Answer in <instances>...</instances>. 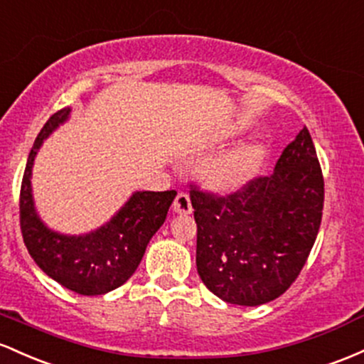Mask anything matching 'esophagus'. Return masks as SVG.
I'll return each mask as SVG.
<instances>
[{
  "label": "esophagus",
  "instance_id": "34e87169",
  "mask_svg": "<svg viewBox=\"0 0 364 364\" xmlns=\"http://www.w3.org/2000/svg\"><path fill=\"white\" fill-rule=\"evenodd\" d=\"M173 210L177 211V213H182V215H187L193 211V203H191V198L187 193H178L177 198H175L173 201Z\"/></svg>",
  "mask_w": 364,
  "mask_h": 364
}]
</instances>
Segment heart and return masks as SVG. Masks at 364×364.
Returning a JSON list of instances; mask_svg holds the SVG:
<instances>
[{"mask_svg": "<svg viewBox=\"0 0 364 364\" xmlns=\"http://www.w3.org/2000/svg\"><path fill=\"white\" fill-rule=\"evenodd\" d=\"M267 156V146L261 141H249L228 153L220 154L203 166V181L218 193L240 189L258 173Z\"/></svg>", "mask_w": 364, "mask_h": 364, "instance_id": "1", "label": "heart"}]
</instances>
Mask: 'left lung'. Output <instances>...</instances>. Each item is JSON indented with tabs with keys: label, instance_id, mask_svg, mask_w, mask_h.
Segmentation results:
<instances>
[{
	"label": "left lung",
	"instance_id": "1",
	"mask_svg": "<svg viewBox=\"0 0 364 364\" xmlns=\"http://www.w3.org/2000/svg\"><path fill=\"white\" fill-rule=\"evenodd\" d=\"M323 199V173L306 127L282 151L272 175L225 196L191 183L203 284L230 304L277 299L308 261Z\"/></svg>",
	"mask_w": 364,
	"mask_h": 364
}]
</instances>
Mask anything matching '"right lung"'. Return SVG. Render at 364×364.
<instances>
[{
  "mask_svg": "<svg viewBox=\"0 0 364 364\" xmlns=\"http://www.w3.org/2000/svg\"><path fill=\"white\" fill-rule=\"evenodd\" d=\"M70 109H60L34 141L20 187V230L36 264L53 280L82 296H101L127 282L144 256L151 237L165 222L175 191L136 193L112 222L87 235L67 237L48 230L32 204L31 171L34 156Z\"/></svg>",
  "mask_w": 364,
  "mask_h": 364,
  "instance_id": "obj_1",
  "label": "right lung"
}]
</instances>
